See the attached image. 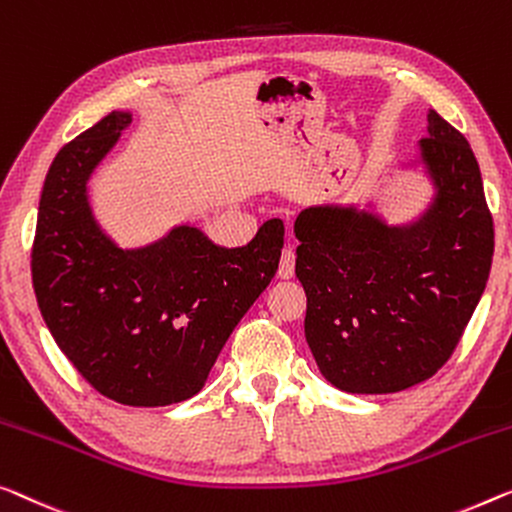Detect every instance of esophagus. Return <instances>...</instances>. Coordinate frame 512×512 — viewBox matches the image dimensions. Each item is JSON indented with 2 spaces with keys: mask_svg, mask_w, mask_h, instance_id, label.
I'll use <instances>...</instances> for the list:
<instances>
[{
  "mask_svg": "<svg viewBox=\"0 0 512 512\" xmlns=\"http://www.w3.org/2000/svg\"><path fill=\"white\" fill-rule=\"evenodd\" d=\"M294 266H296V255H294V250H292V248H285V250H282V255H280L278 276H280L282 280L292 278V276H294Z\"/></svg>",
  "mask_w": 512,
  "mask_h": 512,
  "instance_id": "esophagus-1",
  "label": "esophagus"
}]
</instances>
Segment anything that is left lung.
I'll list each match as a JSON object with an SVG mask.
<instances>
[{"instance_id":"8db88e82","label":"left lung","mask_w":512,"mask_h":512,"mask_svg":"<svg viewBox=\"0 0 512 512\" xmlns=\"http://www.w3.org/2000/svg\"><path fill=\"white\" fill-rule=\"evenodd\" d=\"M423 158L439 195L398 230L370 213L305 209L294 223L305 340L319 372L347 393H398L444 368L485 292L494 223L467 137L437 112Z\"/></svg>"}]
</instances>
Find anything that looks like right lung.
<instances>
[{
  "instance_id": "obj_1",
  "label": "right lung",
  "mask_w": 512,
  "mask_h": 512,
  "mask_svg": "<svg viewBox=\"0 0 512 512\" xmlns=\"http://www.w3.org/2000/svg\"><path fill=\"white\" fill-rule=\"evenodd\" d=\"M131 124L110 112L59 149L43 183L32 246L41 315L75 370L131 407H165L202 391L234 326L278 271L280 218L243 248L177 227L142 250H119L91 218L85 183Z\"/></svg>"
}]
</instances>
